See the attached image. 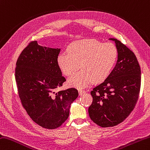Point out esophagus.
Wrapping results in <instances>:
<instances>
[{
  "label": "esophagus",
  "instance_id": "esophagus-1",
  "mask_svg": "<svg viewBox=\"0 0 150 150\" xmlns=\"http://www.w3.org/2000/svg\"><path fill=\"white\" fill-rule=\"evenodd\" d=\"M79 95H80V96H82V95H83L84 93H86V91H85V90H81V89H79Z\"/></svg>",
  "mask_w": 150,
  "mask_h": 150
}]
</instances>
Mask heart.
<instances>
[{
	"mask_svg": "<svg viewBox=\"0 0 150 150\" xmlns=\"http://www.w3.org/2000/svg\"><path fill=\"white\" fill-rule=\"evenodd\" d=\"M67 51V54L58 55V66L67 76L72 75L79 67L82 69L68 79L70 86L77 88L86 86L92 81L99 83L106 80L112 72L118 56V49L113 43H103L93 39L73 42Z\"/></svg>",
	"mask_w": 150,
	"mask_h": 150,
	"instance_id": "heart-1",
	"label": "heart"
}]
</instances>
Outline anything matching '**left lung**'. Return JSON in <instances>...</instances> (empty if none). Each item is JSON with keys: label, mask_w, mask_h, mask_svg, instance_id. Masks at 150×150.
<instances>
[{"label": "left lung", "mask_w": 150, "mask_h": 150, "mask_svg": "<svg viewBox=\"0 0 150 150\" xmlns=\"http://www.w3.org/2000/svg\"><path fill=\"white\" fill-rule=\"evenodd\" d=\"M118 60L110 75L91 91V120L102 127L119 124L135 107L141 83V70L134 52L115 38Z\"/></svg>", "instance_id": "left-lung-1"}]
</instances>
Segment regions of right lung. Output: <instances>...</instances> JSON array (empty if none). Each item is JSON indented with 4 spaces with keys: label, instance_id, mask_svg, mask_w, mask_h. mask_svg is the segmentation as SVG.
<instances>
[{
    "label": "right lung",
    "instance_id": "add662e5",
    "mask_svg": "<svg viewBox=\"0 0 150 150\" xmlns=\"http://www.w3.org/2000/svg\"><path fill=\"white\" fill-rule=\"evenodd\" d=\"M60 49H52L32 42L17 59L16 81L21 101L33 121L53 129L68 118L69 108L77 98V89L57 92L66 80L57 64Z\"/></svg>",
    "mask_w": 150,
    "mask_h": 150
}]
</instances>
